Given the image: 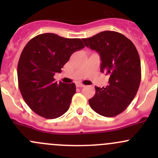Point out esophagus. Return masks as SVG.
Returning a JSON list of instances; mask_svg holds the SVG:
<instances>
[{
  "mask_svg": "<svg viewBox=\"0 0 158 158\" xmlns=\"http://www.w3.org/2000/svg\"><path fill=\"white\" fill-rule=\"evenodd\" d=\"M76 86L79 87V88H83V87H85V85H83V84H81V83H78L77 85H76Z\"/></svg>",
  "mask_w": 158,
  "mask_h": 158,
  "instance_id": "1",
  "label": "esophagus"
}]
</instances>
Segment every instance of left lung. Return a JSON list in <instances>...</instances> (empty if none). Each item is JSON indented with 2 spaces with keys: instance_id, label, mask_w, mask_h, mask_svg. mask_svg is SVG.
<instances>
[{
  "instance_id": "left-lung-1",
  "label": "left lung",
  "mask_w": 158,
  "mask_h": 158,
  "mask_svg": "<svg viewBox=\"0 0 158 158\" xmlns=\"http://www.w3.org/2000/svg\"><path fill=\"white\" fill-rule=\"evenodd\" d=\"M82 41L99 53L101 72L109 76L106 88L95 86L89 106L105 117L118 115L128 108L139 88L141 69L138 50L130 40L115 31L101 32Z\"/></svg>"
}]
</instances>
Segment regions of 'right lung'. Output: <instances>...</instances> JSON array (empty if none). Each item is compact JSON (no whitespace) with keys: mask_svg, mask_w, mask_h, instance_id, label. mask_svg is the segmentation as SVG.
<instances>
[{"mask_svg":"<svg viewBox=\"0 0 158 158\" xmlns=\"http://www.w3.org/2000/svg\"><path fill=\"white\" fill-rule=\"evenodd\" d=\"M85 47L82 40L43 33L31 39L20 54L17 79L20 93L32 111L46 118H56L69 109L75 83H57L56 73L72 54Z\"/></svg>","mask_w":158,"mask_h":158,"instance_id":"right-lung-1","label":"right lung"}]
</instances>
